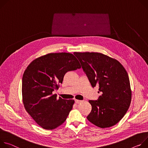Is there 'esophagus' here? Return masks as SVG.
<instances>
[{"label": "esophagus", "instance_id": "obj_1", "mask_svg": "<svg viewBox=\"0 0 148 148\" xmlns=\"http://www.w3.org/2000/svg\"><path fill=\"white\" fill-rule=\"evenodd\" d=\"M75 103H76V104H78V103H79L80 102H82V101H80V100H77V99H76V100L75 101Z\"/></svg>", "mask_w": 148, "mask_h": 148}]
</instances>
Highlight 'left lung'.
<instances>
[{"instance_id": "1", "label": "left lung", "mask_w": 148, "mask_h": 148, "mask_svg": "<svg viewBox=\"0 0 148 148\" xmlns=\"http://www.w3.org/2000/svg\"><path fill=\"white\" fill-rule=\"evenodd\" d=\"M93 88L102 92L96 101L89 100L88 121L101 128L118 123L127 111L132 99L128 74L117 60L97 52H74Z\"/></svg>"}]
</instances>
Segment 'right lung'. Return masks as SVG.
<instances>
[{"instance_id": "obj_1", "label": "right lung", "mask_w": 148, "mask_h": 148, "mask_svg": "<svg viewBox=\"0 0 148 148\" xmlns=\"http://www.w3.org/2000/svg\"><path fill=\"white\" fill-rule=\"evenodd\" d=\"M81 68L69 53H52L33 60L22 77L24 107L42 128L52 130L62 125L72 109L74 100L63 99L53 95L62 83L66 73Z\"/></svg>"}]
</instances>
